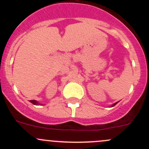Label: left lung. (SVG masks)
Masks as SVG:
<instances>
[{
  "mask_svg": "<svg viewBox=\"0 0 149 149\" xmlns=\"http://www.w3.org/2000/svg\"><path fill=\"white\" fill-rule=\"evenodd\" d=\"M118 102H116V103L113 104H112V107H114V106H115V104H118Z\"/></svg>",
  "mask_w": 149,
  "mask_h": 149,
  "instance_id": "8db88e82",
  "label": "left lung"
}]
</instances>
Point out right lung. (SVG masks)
<instances>
[{
	"instance_id": "1",
	"label": "right lung",
	"mask_w": 149,
	"mask_h": 149,
	"mask_svg": "<svg viewBox=\"0 0 149 149\" xmlns=\"http://www.w3.org/2000/svg\"><path fill=\"white\" fill-rule=\"evenodd\" d=\"M29 102L34 105H40V103H39L37 101H36V100H30Z\"/></svg>"
}]
</instances>
